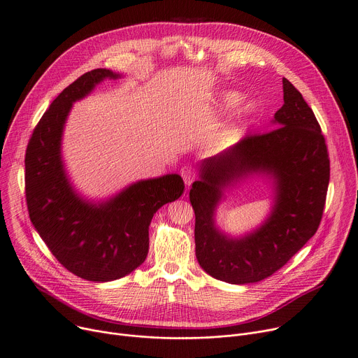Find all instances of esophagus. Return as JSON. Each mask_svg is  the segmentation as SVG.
Returning a JSON list of instances; mask_svg holds the SVG:
<instances>
[{
  "label": "esophagus",
  "mask_w": 358,
  "mask_h": 358,
  "mask_svg": "<svg viewBox=\"0 0 358 358\" xmlns=\"http://www.w3.org/2000/svg\"><path fill=\"white\" fill-rule=\"evenodd\" d=\"M181 177L184 178V182L187 187H189L194 181H196V173H194V170L191 167H182Z\"/></svg>",
  "instance_id": "obj_1"
}]
</instances>
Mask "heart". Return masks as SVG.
I'll return each instance as SVG.
<instances>
[{"instance_id": "b5f03b06", "label": "heart", "mask_w": 358, "mask_h": 358, "mask_svg": "<svg viewBox=\"0 0 358 358\" xmlns=\"http://www.w3.org/2000/svg\"><path fill=\"white\" fill-rule=\"evenodd\" d=\"M240 100H241V95L238 92H236V91H224L218 96V107L221 110H229V108H233L234 106H237ZM251 110H252V106L250 103H244L237 110V113L240 115H248L251 113Z\"/></svg>"}]
</instances>
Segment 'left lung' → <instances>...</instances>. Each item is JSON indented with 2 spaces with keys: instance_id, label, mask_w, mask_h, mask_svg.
Listing matches in <instances>:
<instances>
[{
  "instance_id": "obj_1",
  "label": "left lung",
  "mask_w": 358,
  "mask_h": 358,
  "mask_svg": "<svg viewBox=\"0 0 358 358\" xmlns=\"http://www.w3.org/2000/svg\"><path fill=\"white\" fill-rule=\"evenodd\" d=\"M282 91L284 104L271 129L247 136L204 159L200 180L189 189L197 259L207 274L225 282H257L280 270L315 234L326 206L330 181L326 140L313 110L287 78ZM252 172L275 180V206L259 229L230 239L215 227L213 213L222 188Z\"/></svg>"
}]
</instances>
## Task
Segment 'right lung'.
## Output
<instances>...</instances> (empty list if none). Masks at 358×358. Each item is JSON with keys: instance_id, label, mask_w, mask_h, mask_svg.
<instances>
[{"instance_id": "obj_1", "label": "right lung", "mask_w": 358, "mask_h": 358, "mask_svg": "<svg viewBox=\"0 0 358 358\" xmlns=\"http://www.w3.org/2000/svg\"><path fill=\"white\" fill-rule=\"evenodd\" d=\"M118 77L96 69L70 84L38 121L25 152V199L32 225L62 267L99 282L121 278L144 263L152 215L184 192L178 174L141 180L99 204L84 200L71 187L61 159L62 129L71 106L103 80Z\"/></svg>"}]
</instances>
